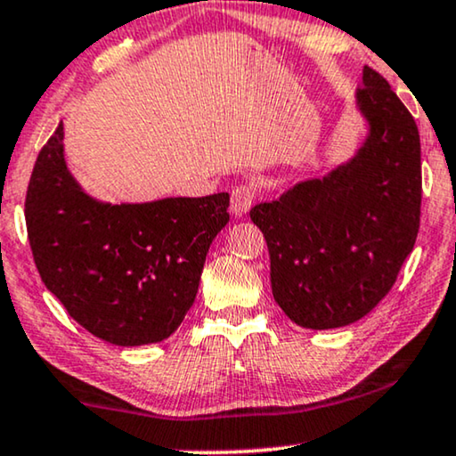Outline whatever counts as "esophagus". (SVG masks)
I'll use <instances>...</instances> for the list:
<instances>
[{"label":"esophagus","instance_id":"obj_1","mask_svg":"<svg viewBox=\"0 0 456 456\" xmlns=\"http://www.w3.org/2000/svg\"><path fill=\"white\" fill-rule=\"evenodd\" d=\"M255 201V191L251 186L247 184H240L236 186L232 191V195H230V211H232V216L236 217H242L248 214V209H251V205Z\"/></svg>","mask_w":456,"mask_h":456}]
</instances>
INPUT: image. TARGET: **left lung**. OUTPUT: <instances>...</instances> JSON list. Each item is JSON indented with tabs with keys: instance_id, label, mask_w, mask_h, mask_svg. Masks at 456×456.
Masks as SVG:
<instances>
[{
	"instance_id": "8db88e82",
	"label": "left lung",
	"mask_w": 456,
	"mask_h": 456,
	"mask_svg": "<svg viewBox=\"0 0 456 456\" xmlns=\"http://www.w3.org/2000/svg\"><path fill=\"white\" fill-rule=\"evenodd\" d=\"M367 134L353 158L289 183L251 209L265 236L276 303L297 326L342 328L361 320L396 282L421 214L417 124L390 85L363 68L354 95Z\"/></svg>"
}]
</instances>
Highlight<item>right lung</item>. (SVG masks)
I'll list each match as a JSON object with an SVG mask.
<instances>
[{"label": "right lung", "instance_id": "add662e5", "mask_svg": "<svg viewBox=\"0 0 456 456\" xmlns=\"http://www.w3.org/2000/svg\"><path fill=\"white\" fill-rule=\"evenodd\" d=\"M230 195L105 203L66 166L60 122L37 158L24 216L47 290L93 336L118 346L161 342L195 303Z\"/></svg>", "mask_w": 456, "mask_h": 456}]
</instances>
